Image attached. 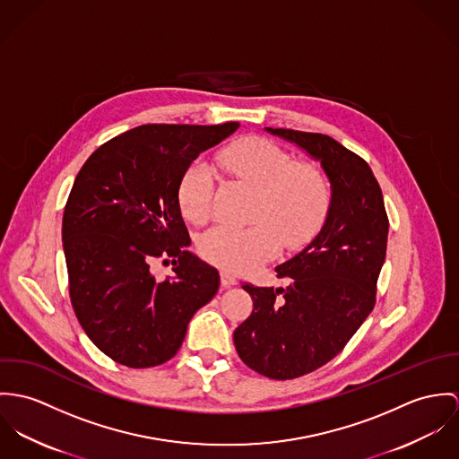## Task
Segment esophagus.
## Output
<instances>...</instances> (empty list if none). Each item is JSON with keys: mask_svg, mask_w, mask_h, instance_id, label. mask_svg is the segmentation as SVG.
Listing matches in <instances>:
<instances>
[{"mask_svg": "<svg viewBox=\"0 0 459 459\" xmlns=\"http://www.w3.org/2000/svg\"><path fill=\"white\" fill-rule=\"evenodd\" d=\"M236 283H238V280H236V276H234V274H230V273H227V271H223V273H221V285H223L225 289L234 287Z\"/></svg>", "mask_w": 459, "mask_h": 459, "instance_id": "esophagus-1", "label": "esophagus"}]
</instances>
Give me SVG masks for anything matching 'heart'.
<instances>
[{
  "mask_svg": "<svg viewBox=\"0 0 459 459\" xmlns=\"http://www.w3.org/2000/svg\"><path fill=\"white\" fill-rule=\"evenodd\" d=\"M216 161L256 188L250 227L216 225L199 241L201 254L225 271L248 273L280 252L306 245L324 223L331 201L327 178L309 163H294L283 148L264 137L238 141ZM214 176L205 161L186 167L179 181V205L195 223L211 212Z\"/></svg>",
  "mask_w": 459,
  "mask_h": 459,
  "instance_id": "heart-1",
  "label": "heart"
}]
</instances>
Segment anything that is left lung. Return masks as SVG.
I'll return each mask as SVG.
<instances>
[{"label":"left lung","mask_w":459,"mask_h":459,"mask_svg":"<svg viewBox=\"0 0 459 459\" xmlns=\"http://www.w3.org/2000/svg\"><path fill=\"white\" fill-rule=\"evenodd\" d=\"M264 130L318 161L331 190L316 236L276 267L289 285H243L254 311L234 331L236 351L260 375L287 380L338 356L371 313L389 221L382 190L362 158L329 135Z\"/></svg>","instance_id":"obj_1"}]
</instances>
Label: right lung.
<instances>
[{"instance_id":"add662e5","label":"right lung","mask_w":459,"mask_h":459,"mask_svg":"<svg viewBox=\"0 0 459 459\" xmlns=\"http://www.w3.org/2000/svg\"><path fill=\"white\" fill-rule=\"evenodd\" d=\"M239 128L143 125L100 146L79 170L63 214L70 299L88 338L130 368L179 351L194 313L220 287L218 271L186 250L179 181L199 154ZM178 256L156 281L153 257Z\"/></svg>"}]
</instances>
